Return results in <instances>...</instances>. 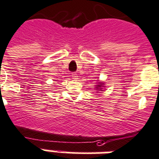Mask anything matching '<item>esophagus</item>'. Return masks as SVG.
Instances as JSON below:
<instances>
[{"instance_id":"34e87169","label":"esophagus","mask_w":159,"mask_h":159,"mask_svg":"<svg viewBox=\"0 0 159 159\" xmlns=\"http://www.w3.org/2000/svg\"><path fill=\"white\" fill-rule=\"evenodd\" d=\"M72 77H73V79L74 80H77V77H78V76H77V74H75V73H73L72 74Z\"/></svg>"}]
</instances>
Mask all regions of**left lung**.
<instances>
[{"label": "left lung", "mask_w": 159, "mask_h": 159, "mask_svg": "<svg viewBox=\"0 0 159 159\" xmlns=\"http://www.w3.org/2000/svg\"><path fill=\"white\" fill-rule=\"evenodd\" d=\"M104 88V82H102V81H99L97 84L95 85L94 89H96V91L99 93V91H103V89Z\"/></svg>", "instance_id": "obj_1"}]
</instances>
